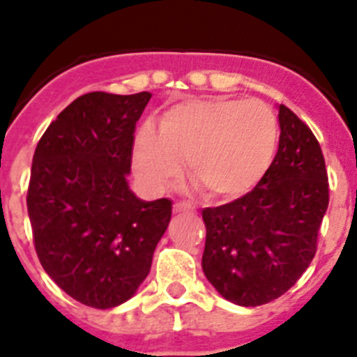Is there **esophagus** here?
<instances>
[{
	"mask_svg": "<svg viewBox=\"0 0 357 357\" xmlns=\"http://www.w3.org/2000/svg\"><path fill=\"white\" fill-rule=\"evenodd\" d=\"M186 211H192V206L188 202H176L174 213H186Z\"/></svg>",
	"mask_w": 357,
	"mask_h": 357,
	"instance_id": "1",
	"label": "esophagus"
}]
</instances>
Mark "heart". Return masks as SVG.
Wrapping results in <instances>:
<instances>
[{"instance_id":"b5f03b06","label":"heart","mask_w":357,"mask_h":357,"mask_svg":"<svg viewBox=\"0 0 357 357\" xmlns=\"http://www.w3.org/2000/svg\"><path fill=\"white\" fill-rule=\"evenodd\" d=\"M279 142L274 112L245 99H186L165 112L158 135L139 131L133 163L153 188L171 185L185 162L186 178L213 202L245 197L261 183Z\"/></svg>"}]
</instances>
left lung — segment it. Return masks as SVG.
I'll return each mask as SVG.
<instances>
[{"label":"left lung","instance_id":"8db88e82","mask_svg":"<svg viewBox=\"0 0 357 357\" xmlns=\"http://www.w3.org/2000/svg\"><path fill=\"white\" fill-rule=\"evenodd\" d=\"M279 128L278 155L255 190L202 210V271L238 306H261L294 287L317 252L329 204L319 140L284 105H279Z\"/></svg>","mask_w":357,"mask_h":357}]
</instances>
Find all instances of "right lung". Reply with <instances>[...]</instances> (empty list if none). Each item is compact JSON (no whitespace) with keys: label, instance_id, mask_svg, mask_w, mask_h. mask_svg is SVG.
<instances>
[{"label":"right lung","instance_id":"add662e5","mask_svg":"<svg viewBox=\"0 0 357 357\" xmlns=\"http://www.w3.org/2000/svg\"><path fill=\"white\" fill-rule=\"evenodd\" d=\"M149 92H89L59 114L38 140L28 215L38 261L67 295L108 310L147 278L171 222L169 199L142 201L128 185L135 124Z\"/></svg>","mask_w":357,"mask_h":357}]
</instances>
